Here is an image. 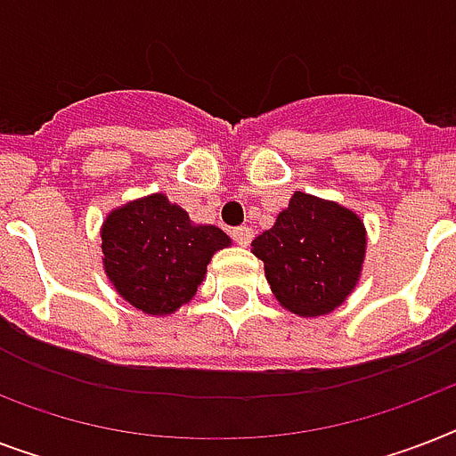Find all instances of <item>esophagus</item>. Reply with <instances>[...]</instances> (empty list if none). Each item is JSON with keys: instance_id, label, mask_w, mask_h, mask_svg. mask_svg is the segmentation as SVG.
Returning <instances> with one entry per match:
<instances>
[{"instance_id": "34e87169", "label": "esophagus", "mask_w": 456, "mask_h": 456, "mask_svg": "<svg viewBox=\"0 0 456 456\" xmlns=\"http://www.w3.org/2000/svg\"><path fill=\"white\" fill-rule=\"evenodd\" d=\"M232 236H234V241L239 243V246H248L250 239H253V229L236 227V229H232Z\"/></svg>"}]
</instances>
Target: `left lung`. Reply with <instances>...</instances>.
I'll return each mask as SVG.
<instances>
[{
    "label": "left lung",
    "instance_id": "8db88e82",
    "mask_svg": "<svg viewBox=\"0 0 456 456\" xmlns=\"http://www.w3.org/2000/svg\"><path fill=\"white\" fill-rule=\"evenodd\" d=\"M250 246L279 303L300 317H319L357 284L367 234L353 210L296 191L274 227Z\"/></svg>",
    "mask_w": 456,
    "mask_h": 456
}]
</instances>
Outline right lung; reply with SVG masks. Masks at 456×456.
Returning a JSON list of instances; mask_svg holds the SVG:
<instances>
[{
	"label": "right lung",
	"mask_w": 456,
	"mask_h": 456,
	"mask_svg": "<svg viewBox=\"0 0 456 456\" xmlns=\"http://www.w3.org/2000/svg\"><path fill=\"white\" fill-rule=\"evenodd\" d=\"M229 236L213 224H191L163 193L132 200L106 217L102 250L116 291L146 314H172L193 298L215 250Z\"/></svg>",
	"instance_id": "add662e5"
}]
</instances>
